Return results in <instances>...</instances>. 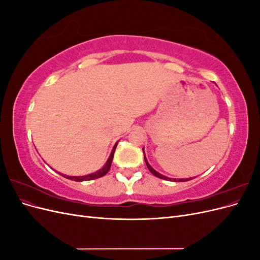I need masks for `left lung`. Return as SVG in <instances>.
Instances as JSON below:
<instances>
[{
    "instance_id": "8db88e82",
    "label": "left lung",
    "mask_w": 260,
    "mask_h": 260,
    "mask_svg": "<svg viewBox=\"0 0 260 260\" xmlns=\"http://www.w3.org/2000/svg\"><path fill=\"white\" fill-rule=\"evenodd\" d=\"M143 152H144V148H143ZM144 159H145V162H146V166H147V168H148V170L152 172V174L155 176V177H157V178H159V179H162V180H167V181H178V182H184V181H188V180H191V179H170V178H167V177H165V176H162V175H160V174H158V172H157L156 170H154L151 166H149V164L147 162V160H146V158H145V155H144Z\"/></svg>"
}]
</instances>
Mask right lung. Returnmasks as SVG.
Masks as SVG:
<instances>
[{"label":"right lung","mask_w":260,"mask_h":260,"mask_svg":"<svg viewBox=\"0 0 260 260\" xmlns=\"http://www.w3.org/2000/svg\"><path fill=\"white\" fill-rule=\"evenodd\" d=\"M117 144H118V142L114 145V148H113V151H112V154H111V156H109L108 160L106 161L105 166H104L103 168H102V169H100L99 171L94 172V174L88 175V176H83V177H69V176H64V175H61V176H62V177H65V178H67V179L74 180V181H88V180H94V179H98V178H101V177L105 176V175L107 174V172H108V170L111 169L112 161H113V157H114V153H115V151H116Z\"/></svg>","instance_id":"right-lung-1"}]
</instances>
